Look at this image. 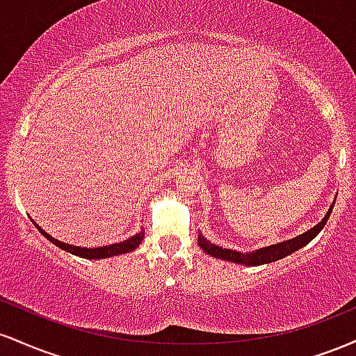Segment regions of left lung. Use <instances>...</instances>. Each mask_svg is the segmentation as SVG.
<instances>
[{
    "label": "left lung",
    "mask_w": 356,
    "mask_h": 356,
    "mask_svg": "<svg viewBox=\"0 0 356 356\" xmlns=\"http://www.w3.org/2000/svg\"><path fill=\"white\" fill-rule=\"evenodd\" d=\"M333 206L330 207L328 212H326V216L321 219V222H318L316 226L312 227L309 231L303 232V234H300L298 238L283 241V243L273 244V246L256 249V251H251V252H239V251H232V249L220 248V246H218V244L207 241L202 234H199L197 243H199V246H201L204 251L207 252V254L219 257V259L232 261V263H238V264H246V266H259V264H268V263H273V261L281 259V257L289 256L291 252L298 251V249L306 246L309 241H313L314 238H316L318 232L325 227L326 220H328L330 214H332Z\"/></svg>",
    "instance_id": "1"
}]
</instances>
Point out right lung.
<instances>
[{
  "mask_svg": "<svg viewBox=\"0 0 356 356\" xmlns=\"http://www.w3.org/2000/svg\"><path fill=\"white\" fill-rule=\"evenodd\" d=\"M33 220V219H31ZM33 224L36 227H38V231L42 232V234L47 238L48 241H51L55 246H58L61 249H65V251L72 252V254L75 256H80V257H85V259H105V257H112V256H118V254H125V252H130L134 251V249L138 248V244L142 243V239H144V231L137 232L136 236H132V238L122 241V243H117V244H110V246H100V248H80V246H72V244H67V243H61V241L51 238L48 232H44L42 227L38 226V224L35 222Z\"/></svg>",
  "mask_w": 356,
  "mask_h": 356,
  "instance_id": "obj_1",
  "label": "right lung"
}]
</instances>
